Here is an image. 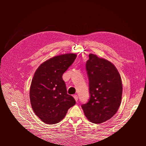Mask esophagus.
I'll use <instances>...</instances> for the list:
<instances>
[{"instance_id": "esophagus-1", "label": "esophagus", "mask_w": 146, "mask_h": 146, "mask_svg": "<svg viewBox=\"0 0 146 146\" xmlns=\"http://www.w3.org/2000/svg\"><path fill=\"white\" fill-rule=\"evenodd\" d=\"M74 98L75 99V100H76V101H78V96L77 95H76V94H75V95H74Z\"/></svg>"}]
</instances>
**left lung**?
Masks as SVG:
<instances>
[{
	"instance_id": "left-lung-1",
	"label": "left lung",
	"mask_w": 146,
	"mask_h": 146,
	"mask_svg": "<svg viewBox=\"0 0 146 146\" xmlns=\"http://www.w3.org/2000/svg\"><path fill=\"white\" fill-rule=\"evenodd\" d=\"M86 69L89 79L90 98L82 108L90 122L100 123L116 113L122 94L121 77L110 61L90 54Z\"/></svg>"
}]
</instances>
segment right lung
Returning <instances> with one entry per match:
<instances>
[{
	"label": "right lung",
	"instance_id": "right-lung-1",
	"mask_svg": "<svg viewBox=\"0 0 146 146\" xmlns=\"http://www.w3.org/2000/svg\"><path fill=\"white\" fill-rule=\"evenodd\" d=\"M77 55L66 54L47 60L35 72L30 89V99L35 114L47 124L58 123L76 104L67 93L63 74Z\"/></svg>",
	"mask_w": 146,
	"mask_h": 146
}]
</instances>
